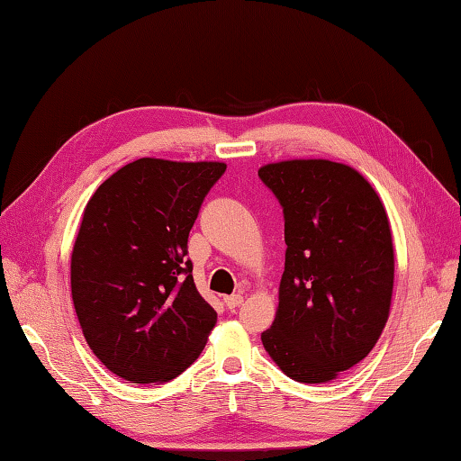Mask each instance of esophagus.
<instances>
[{"instance_id":"34e87169","label":"esophagus","mask_w":461,"mask_h":461,"mask_svg":"<svg viewBox=\"0 0 461 461\" xmlns=\"http://www.w3.org/2000/svg\"><path fill=\"white\" fill-rule=\"evenodd\" d=\"M223 303H225V307H228V309H236L243 303V295H240V293H233V295L223 297Z\"/></svg>"}]
</instances>
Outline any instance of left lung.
<instances>
[{
	"instance_id": "1",
	"label": "left lung",
	"mask_w": 461,
	"mask_h": 461,
	"mask_svg": "<svg viewBox=\"0 0 461 461\" xmlns=\"http://www.w3.org/2000/svg\"><path fill=\"white\" fill-rule=\"evenodd\" d=\"M285 218L279 307L261 342L293 380L321 384L365 358L382 335L394 248L380 195L347 164L283 160L259 168Z\"/></svg>"
}]
</instances>
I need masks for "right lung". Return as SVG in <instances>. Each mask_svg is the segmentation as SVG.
Here are the masks:
<instances>
[{
  "label": "right lung",
  "instance_id": "add662e5",
  "mask_svg": "<svg viewBox=\"0 0 461 461\" xmlns=\"http://www.w3.org/2000/svg\"><path fill=\"white\" fill-rule=\"evenodd\" d=\"M223 162L140 158L91 195L71 253L86 345L134 384L168 382L200 357L215 312L195 289L188 236Z\"/></svg>",
  "mask_w": 461,
  "mask_h": 461
}]
</instances>
